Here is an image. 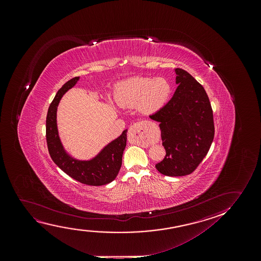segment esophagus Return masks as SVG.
<instances>
[{
	"label": "esophagus",
	"mask_w": 261,
	"mask_h": 261,
	"mask_svg": "<svg viewBox=\"0 0 261 261\" xmlns=\"http://www.w3.org/2000/svg\"><path fill=\"white\" fill-rule=\"evenodd\" d=\"M148 132V123L147 121H141L135 123L130 126L128 130V136L132 135H138V136H144Z\"/></svg>",
	"instance_id": "1"
}]
</instances>
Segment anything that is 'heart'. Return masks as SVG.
Listing matches in <instances>:
<instances>
[{
	"instance_id": "obj_1",
	"label": "heart",
	"mask_w": 261,
	"mask_h": 261,
	"mask_svg": "<svg viewBox=\"0 0 261 261\" xmlns=\"http://www.w3.org/2000/svg\"><path fill=\"white\" fill-rule=\"evenodd\" d=\"M171 85L164 77L136 76L119 83L115 90V100L121 107L138 106L146 114H154L167 103Z\"/></svg>"
}]
</instances>
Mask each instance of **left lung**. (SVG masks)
Instances as JSON below:
<instances>
[{
    "instance_id": "8db88e82",
    "label": "left lung",
    "mask_w": 261,
    "mask_h": 261,
    "mask_svg": "<svg viewBox=\"0 0 261 261\" xmlns=\"http://www.w3.org/2000/svg\"><path fill=\"white\" fill-rule=\"evenodd\" d=\"M178 85L171 100L150 115L160 122L164 160L156 164L161 174L182 176L193 173L214 139L213 111L206 91L182 68H175Z\"/></svg>"
}]
</instances>
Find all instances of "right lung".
<instances>
[{"instance_id": "add662e5", "label": "right lung", "mask_w": 261, "mask_h": 261, "mask_svg": "<svg viewBox=\"0 0 261 261\" xmlns=\"http://www.w3.org/2000/svg\"><path fill=\"white\" fill-rule=\"evenodd\" d=\"M75 76L64 84L51 101L46 117V141L48 150L54 163L70 177L87 186H99L112 182L121 168L122 156L126 145V132L108 143L96 156L88 161L72 157L65 150L59 136L57 109L61 98L79 81Z\"/></svg>"}]
</instances>
